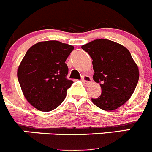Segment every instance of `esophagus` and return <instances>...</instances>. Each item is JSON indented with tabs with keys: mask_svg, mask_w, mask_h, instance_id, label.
Instances as JSON below:
<instances>
[{
	"mask_svg": "<svg viewBox=\"0 0 152 152\" xmlns=\"http://www.w3.org/2000/svg\"><path fill=\"white\" fill-rule=\"evenodd\" d=\"M82 80L84 83L88 85V84L91 83V78L88 75H83L82 77Z\"/></svg>",
	"mask_w": 152,
	"mask_h": 152,
	"instance_id": "esophagus-1",
	"label": "esophagus"
}]
</instances>
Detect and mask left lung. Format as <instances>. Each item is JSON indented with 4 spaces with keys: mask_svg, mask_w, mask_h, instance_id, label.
Listing matches in <instances>:
<instances>
[{
    "mask_svg": "<svg viewBox=\"0 0 152 152\" xmlns=\"http://www.w3.org/2000/svg\"><path fill=\"white\" fill-rule=\"evenodd\" d=\"M93 60V79L100 83L101 94L91 98L105 111L118 109L129 100L139 80V69L130 52L120 43L99 39L81 46Z\"/></svg>",
    "mask_w": 152,
    "mask_h": 152,
    "instance_id": "left-lung-1",
    "label": "left lung"
}]
</instances>
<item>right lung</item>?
Segmentation results:
<instances>
[{
    "label": "right lung",
    "instance_id": "obj_1",
    "mask_svg": "<svg viewBox=\"0 0 152 152\" xmlns=\"http://www.w3.org/2000/svg\"><path fill=\"white\" fill-rule=\"evenodd\" d=\"M74 46L58 40L39 42L28 49L18 69L23 94L35 109L49 112L66 96L73 81L66 78V60Z\"/></svg>",
    "mask_w": 152,
    "mask_h": 152
}]
</instances>
